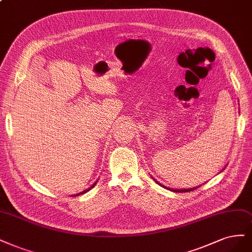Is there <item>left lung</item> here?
<instances>
[{
  "label": "left lung",
  "instance_id": "1",
  "mask_svg": "<svg viewBox=\"0 0 252 252\" xmlns=\"http://www.w3.org/2000/svg\"><path fill=\"white\" fill-rule=\"evenodd\" d=\"M154 180H155V179H154ZM155 181L158 182V184L159 186H161V187H163V188H166V189H169L173 190V192H180V193H181V192H184V193H185V192H190V190H194V189H196L197 188L200 187V186H198V187H195V188H190V189H170V188H168V187H164V186H162L161 184H159V182H158V180H155Z\"/></svg>",
  "mask_w": 252,
  "mask_h": 252
}]
</instances>
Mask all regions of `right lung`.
Listing matches in <instances>:
<instances>
[{"instance_id": "right-lung-1", "label": "right lung", "mask_w": 252, "mask_h": 252, "mask_svg": "<svg viewBox=\"0 0 252 252\" xmlns=\"http://www.w3.org/2000/svg\"><path fill=\"white\" fill-rule=\"evenodd\" d=\"M97 182H98V181H96V182H94V184H93L91 188H89V189H86L82 190V192H81V193H78V194H76V196H78V195H81V194H84V193H86V192H89V190H90V189H93V188H94V186H96V185H97ZM72 196H73V195H72ZM74 196H75V195H74Z\"/></svg>"}]
</instances>
